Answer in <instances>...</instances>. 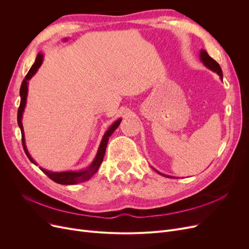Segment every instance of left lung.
Here are the masks:
<instances>
[{"instance_id":"left-lung-1","label":"left lung","mask_w":249,"mask_h":249,"mask_svg":"<svg viewBox=\"0 0 249 249\" xmlns=\"http://www.w3.org/2000/svg\"><path fill=\"white\" fill-rule=\"evenodd\" d=\"M200 56H201V60L203 61V63L206 65L207 68H209L210 70L216 71L221 76V78H223V73H222V70L220 68L219 63L215 59H213L210 55H209L208 52L206 50H201ZM167 178H171V177H167Z\"/></svg>"}]
</instances>
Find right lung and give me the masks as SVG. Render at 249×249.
Instances as JSON below:
<instances>
[{
    "label": "right lung",
    "mask_w": 249,
    "mask_h": 249,
    "mask_svg": "<svg viewBox=\"0 0 249 249\" xmlns=\"http://www.w3.org/2000/svg\"><path fill=\"white\" fill-rule=\"evenodd\" d=\"M42 58L43 55L39 53L35 59L34 64L31 67V69L29 70L28 73L26 74L24 81L22 82L21 85V89H20V96H21V102H20V106L18 109V115H17V121H18V125L21 129V134H22V145L24 148V151L27 155V158L30 160L31 162H33L34 164H36V162L33 160V159L30 156V154L28 153L27 148H26L25 145V139H24V130H23V125H22V114L25 108V104H26V97H27V85H28V81L32 77V75L37 71L38 68L40 67L41 63H42ZM121 120H117L110 128L108 131L105 133L102 142H101V145L99 147L98 153L96 155V159L93 161V163L90 164V166L86 169V171H82V172H63V173H51V172H47L45 169H42L40 167L41 171L53 181L57 182V184L60 185H74V184H78V182H83L86 180H89L91 177H93L97 172L98 169L104 160V155H105V151H106V147H107V143L109 140V137L113 134V132L116 130V128L119 126Z\"/></svg>",
    "instance_id": "add662e5"
}]
</instances>
